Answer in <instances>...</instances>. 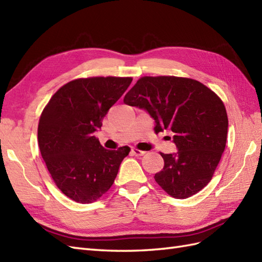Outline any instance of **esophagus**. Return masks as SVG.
I'll return each mask as SVG.
<instances>
[{
  "label": "esophagus",
  "mask_w": 262,
  "mask_h": 262,
  "mask_svg": "<svg viewBox=\"0 0 262 262\" xmlns=\"http://www.w3.org/2000/svg\"><path fill=\"white\" fill-rule=\"evenodd\" d=\"M132 154L134 156H143V155H145L146 154V151H144V150H140V149H138V148H135V147H134V148H132Z\"/></svg>",
  "instance_id": "esophagus-1"
}]
</instances>
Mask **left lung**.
Instances as JSON below:
<instances>
[{
	"label": "left lung",
	"mask_w": 262,
	"mask_h": 262,
	"mask_svg": "<svg viewBox=\"0 0 262 262\" xmlns=\"http://www.w3.org/2000/svg\"><path fill=\"white\" fill-rule=\"evenodd\" d=\"M124 103L144 108L155 119V132L173 133L176 154H163L165 166L156 183L177 199L208 185L226 147L228 116L223 100L196 79L177 76L140 77Z\"/></svg>",
	"instance_id": "8db88e82"
}]
</instances>
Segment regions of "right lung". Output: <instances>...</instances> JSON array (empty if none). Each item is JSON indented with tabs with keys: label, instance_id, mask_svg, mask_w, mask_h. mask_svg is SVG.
I'll return each mask as SVG.
<instances>
[{
	"label": "right lung",
	"instance_id": "add662e5",
	"mask_svg": "<svg viewBox=\"0 0 262 262\" xmlns=\"http://www.w3.org/2000/svg\"><path fill=\"white\" fill-rule=\"evenodd\" d=\"M132 77L96 76L66 83L51 97L38 122L41 155L57 188L79 204H91L114 184L128 146L108 150L94 136Z\"/></svg>",
	"mask_w": 262,
	"mask_h": 262
}]
</instances>
